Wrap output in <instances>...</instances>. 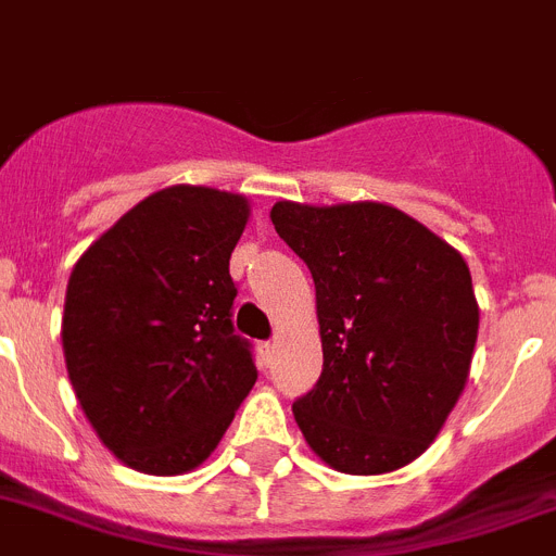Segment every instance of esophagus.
<instances>
[{
  "instance_id": "1",
  "label": "esophagus",
  "mask_w": 556,
  "mask_h": 556,
  "mask_svg": "<svg viewBox=\"0 0 556 556\" xmlns=\"http://www.w3.org/2000/svg\"><path fill=\"white\" fill-rule=\"evenodd\" d=\"M258 351H261V363L269 365V363H273V357H275V340H267V343H261Z\"/></svg>"
}]
</instances>
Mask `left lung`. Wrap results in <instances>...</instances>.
Here are the masks:
<instances>
[{"label": "left lung", "instance_id": "8db88e82", "mask_svg": "<svg viewBox=\"0 0 556 556\" xmlns=\"http://www.w3.org/2000/svg\"><path fill=\"white\" fill-rule=\"evenodd\" d=\"M269 219L315 281L324 374L292 405L303 439L337 472L405 467L467 386L478 340L467 261L382 202H275Z\"/></svg>", "mask_w": 556, "mask_h": 556}]
</instances>
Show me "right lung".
<instances>
[{
	"label": "right lung",
	"instance_id": "right-lung-1",
	"mask_svg": "<svg viewBox=\"0 0 556 556\" xmlns=\"http://www.w3.org/2000/svg\"><path fill=\"white\" fill-rule=\"evenodd\" d=\"M247 219L239 193L170 185L123 213L73 267L66 374L98 439L137 472L197 469L258 379L230 320V253Z\"/></svg>",
	"mask_w": 556,
	"mask_h": 556
}]
</instances>
